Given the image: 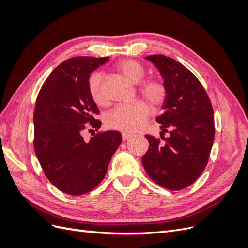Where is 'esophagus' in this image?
<instances>
[{"mask_svg":"<svg viewBox=\"0 0 248 248\" xmlns=\"http://www.w3.org/2000/svg\"><path fill=\"white\" fill-rule=\"evenodd\" d=\"M132 136H133V134H131V133L123 132V133H122V140H127L128 139H130Z\"/></svg>","mask_w":248,"mask_h":248,"instance_id":"obj_1","label":"esophagus"}]
</instances>
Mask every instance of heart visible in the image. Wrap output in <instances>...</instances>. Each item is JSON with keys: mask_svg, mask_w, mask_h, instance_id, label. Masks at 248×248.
Returning <instances> with one entry per match:
<instances>
[{"mask_svg": "<svg viewBox=\"0 0 248 248\" xmlns=\"http://www.w3.org/2000/svg\"><path fill=\"white\" fill-rule=\"evenodd\" d=\"M118 71L133 84H139L145 77V68L134 60H124L118 63ZM88 89L92 100L104 106L107 103V96L103 91V76L99 72L93 73L89 78ZM141 94L153 106L159 107L166 101L168 96L167 86L163 81L151 79L140 86ZM150 115V108L145 101L138 100L130 104H122L112 109L107 117V124L109 128L124 132H133L140 129L145 125Z\"/></svg>", "mask_w": 248, "mask_h": 248, "instance_id": "heart-1", "label": "heart"}]
</instances>
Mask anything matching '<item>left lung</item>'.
Returning <instances> with one entry per match:
<instances>
[{"instance_id": "8db88e82", "label": "left lung", "mask_w": 248, "mask_h": 248, "mask_svg": "<svg viewBox=\"0 0 248 248\" xmlns=\"http://www.w3.org/2000/svg\"><path fill=\"white\" fill-rule=\"evenodd\" d=\"M160 72L168 96L160 138L146 136L149 150L141 157L147 174L155 183L170 190L192 184L205 170L214 140L211 101L199 79L176 60L163 55L146 57ZM164 132L169 134L164 138Z\"/></svg>"}]
</instances>
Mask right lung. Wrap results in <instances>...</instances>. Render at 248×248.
<instances>
[{
    "mask_svg": "<svg viewBox=\"0 0 248 248\" xmlns=\"http://www.w3.org/2000/svg\"><path fill=\"white\" fill-rule=\"evenodd\" d=\"M107 58L76 57L52 71L37 97L34 110V149L40 166L58 189L80 196L106 176L121 133L108 130L86 141V128H100L99 109L89 93L90 74ZM90 124V125L87 124Z\"/></svg>",
    "mask_w": 248,
    "mask_h": 248,
    "instance_id": "obj_1",
    "label": "right lung"
}]
</instances>
